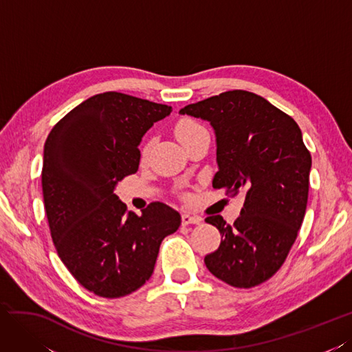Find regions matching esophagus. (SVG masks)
Segmentation results:
<instances>
[{"instance_id": "34e87169", "label": "esophagus", "mask_w": 352, "mask_h": 352, "mask_svg": "<svg viewBox=\"0 0 352 352\" xmlns=\"http://www.w3.org/2000/svg\"><path fill=\"white\" fill-rule=\"evenodd\" d=\"M182 223H183V226H188V224H200L202 223V219H200V217H192V215H188V214H183L182 215Z\"/></svg>"}]
</instances>
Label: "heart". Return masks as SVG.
<instances>
[{"label": "heart", "instance_id": "1", "mask_svg": "<svg viewBox=\"0 0 352 352\" xmlns=\"http://www.w3.org/2000/svg\"><path fill=\"white\" fill-rule=\"evenodd\" d=\"M205 131H206L205 126H202L199 122H196L195 119H190V118L179 119L175 125V135L179 142L183 143V146L188 142V140H192L193 137L202 134ZM150 148H152V140H148V142H146L144 146L142 147V153H140L142 160H146L148 157Z\"/></svg>", "mask_w": 352, "mask_h": 352}]
</instances>
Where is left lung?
Here are the masks:
<instances>
[{
	"mask_svg": "<svg viewBox=\"0 0 352 352\" xmlns=\"http://www.w3.org/2000/svg\"><path fill=\"white\" fill-rule=\"evenodd\" d=\"M209 120L217 135L214 188L245 195L233 226L221 215L205 221L219 230L221 243L205 256L224 283L249 289L283 265L302 224L311 155L295 120L264 97L245 89L221 93L179 110Z\"/></svg>",
	"mask_w": 352,
	"mask_h": 352,
	"instance_id": "obj_1",
	"label": "left lung"
}]
</instances>
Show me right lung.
<instances>
[{"label":"right lung","mask_w":352,"mask_h":352,"mask_svg":"<svg viewBox=\"0 0 352 352\" xmlns=\"http://www.w3.org/2000/svg\"><path fill=\"white\" fill-rule=\"evenodd\" d=\"M170 112L166 104L107 91L70 110L45 140L41 183L50 233L70 274L97 296L120 298L142 287L162 240L182 224L165 204L137 215L113 193L137 173L142 137Z\"/></svg>","instance_id":"obj_1"}]
</instances>
